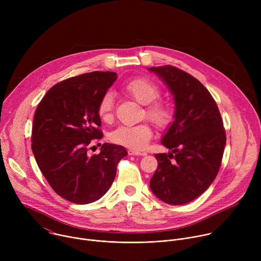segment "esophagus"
I'll return each mask as SVG.
<instances>
[{"instance_id": "obj_1", "label": "esophagus", "mask_w": 261, "mask_h": 261, "mask_svg": "<svg viewBox=\"0 0 261 261\" xmlns=\"http://www.w3.org/2000/svg\"><path fill=\"white\" fill-rule=\"evenodd\" d=\"M128 155L129 156H144L145 154L144 153H140V152H136V151H133V150H129L128 151Z\"/></svg>"}]
</instances>
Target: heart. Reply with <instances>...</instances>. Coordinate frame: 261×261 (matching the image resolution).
<instances>
[{
    "label": "heart",
    "instance_id": "obj_1",
    "mask_svg": "<svg viewBox=\"0 0 261 261\" xmlns=\"http://www.w3.org/2000/svg\"><path fill=\"white\" fill-rule=\"evenodd\" d=\"M124 90L134 100L145 108V117L156 126L164 128L173 119V109L164 102H155L160 97V89L157 85L145 79H134L125 84ZM115 107V96L111 92H106L101 97L97 113L99 118L108 122L113 118ZM153 136V130L147 124L135 126H120L110 133V140L116 144L123 145L133 151H141L147 145Z\"/></svg>",
    "mask_w": 261,
    "mask_h": 261
}]
</instances>
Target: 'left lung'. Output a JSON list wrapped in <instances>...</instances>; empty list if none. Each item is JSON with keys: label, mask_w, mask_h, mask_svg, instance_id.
<instances>
[{"label": "left lung", "mask_w": 261, "mask_h": 261, "mask_svg": "<svg viewBox=\"0 0 261 261\" xmlns=\"http://www.w3.org/2000/svg\"><path fill=\"white\" fill-rule=\"evenodd\" d=\"M174 101L173 122L161 139L170 152L156 154L150 188L160 200L179 205L200 196L219 171L226 144L218 106L204 86L173 66L148 68Z\"/></svg>", "instance_id": "8db88e82"}]
</instances>
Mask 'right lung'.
I'll list each match as a JSON object with an SVG mask.
<instances>
[{
  "label": "right lung",
  "instance_id": "right-lung-1",
  "mask_svg": "<svg viewBox=\"0 0 261 261\" xmlns=\"http://www.w3.org/2000/svg\"><path fill=\"white\" fill-rule=\"evenodd\" d=\"M118 79L116 72L82 74L55 85L37 107L32 151L55 192L77 204L100 199L113 184L126 148L103 143L98 155L91 144L102 138L98 104Z\"/></svg>",
  "mask_w": 261,
  "mask_h": 261
}]
</instances>
